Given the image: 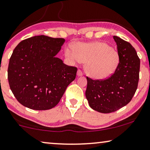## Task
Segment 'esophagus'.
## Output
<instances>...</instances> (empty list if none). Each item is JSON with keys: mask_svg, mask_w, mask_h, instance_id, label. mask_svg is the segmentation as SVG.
I'll use <instances>...</instances> for the list:
<instances>
[{"mask_svg": "<svg viewBox=\"0 0 150 150\" xmlns=\"http://www.w3.org/2000/svg\"><path fill=\"white\" fill-rule=\"evenodd\" d=\"M77 76H78V77L82 76V75H83V73H82V72H81V70H78V71H77Z\"/></svg>", "mask_w": 150, "mask_h": 150, "instance_id": "esophagus-1", "label": "esophagus"}]
</instances>
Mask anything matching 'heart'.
<instances>
[{
    "mask_svg": "<svg viewBox=\"0 0 150 150\" xmlns=\"http://www.w3.org/2000/svg\"><path fill=\"white\" fill-rule=\"evenodd\" d=\"M65 55L74 63H86V73L96 79H105L111 76L120 63L118 52L102 41L76 43L74 49L66 48Z\"/></svg>",
    "mask_w": 150,
    "mask_h": 150,
    "instance_id": "1",
    "label": "heart"
}]
</instances>
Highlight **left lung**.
Returning a JSON list of instances; mask_svg holds the SVG:
<instances>
[{
  "mask_svg": "<svg viewBox=\"0 0 150 150\" xmlns=\"http://www.w3.org/2000/svg\"><path fill=\"white\" fill-rule=\"evenodd\" d=\"M120 56L115 73L105 80L86 77V98L91 108L100 113L114 112L127 105L137 89L139 79L140 59L129 42L113 36Z\"/></svg>",
  "mask_w": 150,
  "mask_h": 150,
  "instance_id": "obj_1",
  "label": "left lung"
}]
</instances>
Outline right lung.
Masks as SVG:
<instances>
[{
	"label": "right lung",
	"instance_id": "right-lung-1",
	"mask_svg": "<svg viewBox=\"0 0 150 150\" xmlns=\"http://www.w3.org/2000/svg\"><path fill=\"white\" fill-rule=\"evenodd\" d=\"M65 39L35 36L21 41L9 59L7 77L16 100L34 110H48L60 101L77 69L56 55Z\"/></svg>",
	"mask_w": 150,
	"mask_h": 150
}]
</instances>
